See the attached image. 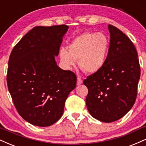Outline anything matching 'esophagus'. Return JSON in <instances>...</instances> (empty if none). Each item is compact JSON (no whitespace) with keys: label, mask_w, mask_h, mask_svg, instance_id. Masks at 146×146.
Here are the masks:
<instances>
[{"label":"esophagus","mask_w":146,"mask_h":146,"mask_svg":"<svg viewBox=\"0 0 146 146\" xmlns=\"http://www.w3.org/2000/svg\"><path fill=\"white\" fill-rule=\"evenodd\" d=\"M82 82H83L82 80L80 78H79V77H78V80H77V84L80 85L81 84H82Z\"/></svg>","instance_id":"34e87169"}]
</instances>
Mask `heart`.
<instances>
[{"label": "heart", "mask_w": 146, "mask_h": 146, "mask_svg": "<svg viewBox=\"0 0 146 146\" xmlns=\"http://www.w3.org/2000/svg\"><path fill=\"white\" fill-rule=\"evenodd\" d=\"M109 48V40L104 33L86 32L75 38L68 45V51H60V61L66 68H71L78 60L80 69L94 73L104 64Z\"/></svg>", "instance_id": "obj_1"}]
</instances>
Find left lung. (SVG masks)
<instances>
[{"instance_id":"1","label":"left lung","mask_w":146,"mask_h":146,"mask_svg":"<svg viewBox=\"0 0 146 146\" xmlns=\"http://www.w3.org/2000/svg\"><path fill=\"white\" fill-rule=\"evenodd\" d=\"M108 29L110 44L104 64L83 82L88 90V112L106 123L119 119L131 109L141 74L138 54L130 38L113 25H108Z\"/></svg>"}]
</instances>
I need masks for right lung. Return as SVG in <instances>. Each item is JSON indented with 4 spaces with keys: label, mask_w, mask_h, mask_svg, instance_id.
<instances>
[{
    "label": "right lung",
    "mask_w": 146,
    "mask_h": 146,
    "mask_svg": "<svg viewBox=\"0 0 146 146\" xmlns=\"http://www.w3.org/2000/svg\"><path fill=\"white\" fill-rule=\"evenodd\" d=\"M68 29L65 25L36 27L10 54L8 89L19 115L34 125L48 126L58 121L76 86L75 73L61 69L55 60Z\"/></svg>",
    "instance_id": "obj_1"
}]
</instances>
